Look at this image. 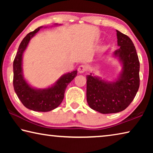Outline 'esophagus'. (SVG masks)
<instances>
[{
  "label": "esophagus",
  "instance_id": "obj_1",
  "mask_svg": "<svg viewBox=\"0 0 153 153\" xmlns=\"http://www.w3.org/2000/svg\"><path fill=\"white\" fill-rule=\"evenodd\" d=\"M86 67H85V65H81L79 66L78 69H77V71H78V72L80 74L84 73V72L86 71Z\"/></svg>",
  "mask_w": 153,
  "mask_h": 153
}]
</instances>
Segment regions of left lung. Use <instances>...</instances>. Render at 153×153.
Wrapping results in <instances>:
<instances>
[{
	"label": "left lung",
	"mask_w": 153,
	"mask_h": 153,
	"mask_svg": "<svg viewBox=\"0 0 153 153\" xmlns=\"http://www.w3.org/2000/svg\"><path fill=\"white\" fill-rule=\"evenodd\" d=\"M117 45L113 53L122 64L118 79L107 82L92 74L88 75L86 98L89 107L100 113H115L130 105L140 86V62L132 41L128 36L116 30Z\"/></svg>",
	"instance_id": "8db88e82"
}]
</instances>
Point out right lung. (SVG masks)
I'll return each mask as SVG.
<instances>
[{"instance_id":"right-lung-1","label":"right lung","mask_w":153,"mask_h":153,"mask_svg":"<svg viewBox=\"0 0 153 153\" xmlns=\"http://www.w3.org/2000/svg\"><path fill=\"white\" fill-rule=\"evenodd\" d=\"M42 27H38L28 33L20 43L13 61V87L18 98L25 107L34 111L47 112L60 105L67 86L77 76V71L76 70L64 74L55 84L45 89L33 88L25 81L22 70L23 54L31 38Z\"/></svg>"}]
</instances>
